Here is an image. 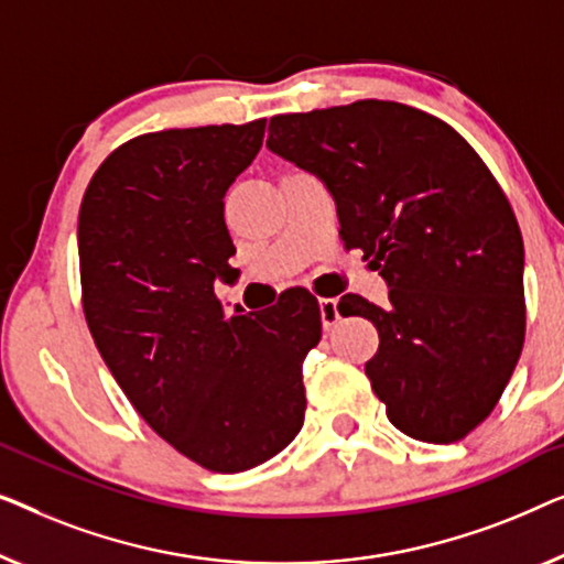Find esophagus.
I'll use <instances>...</instances> for the list:
<instances>
[{"instance_id":"34e87169","label":"esophagus","mask_w":564,"mask_h":564,"mask_svg":"<svg viewBox=\"0 0 564 564\" xmlns=\"http://www.w3.org/2000/svg\"><path fill=\"white\" fill-rule=\"evenodd\" d=\"M319 314H322V324L324 329H332L339 319L337 312V301L335 299H319Z\"/></svg>"}]
</instances>
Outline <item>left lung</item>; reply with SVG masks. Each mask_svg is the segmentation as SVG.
I'll use <instances>...</instances> for the list:
<instances>
[{"instance_id":"1","label":"left lung","mask_w":564,"mask_h":564,"mask_svg":"<svg viewBox=\"0 0 564 564\" xmlns=\"http://www.w3.org/2000/svg\"><path fill=\"white\" fill-rule=\"evenodd\" d=\"M268 148L327 184L345 248L391 289L386 308L358 293L337 304L376 324L365 376L391 424L432 444L467 437L527 332L521 229L494 173L447 122L399 101L275 115Z\"/></svg>"}]
</instances>
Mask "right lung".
<instances>
[{
  "label": "right lung",
  "instance_id": "obj_1",
  "mask_svg": "<svg viewBox=\"0 0 564 564\" xmlns=\"http://www.w3.org/2000/svg\"><path fill=\"white\" fill-rule=\"evenodd\" d=\"M265 120L163 130L109 153L78 212L86 324L158 437L212 473H242L304 426L301 365L322 339L319 301L229 314L237 279L225 194L263 145Z\"/></svg>",
  "mask_w": 564,
  "mask_h": 564
}]
</instances>
